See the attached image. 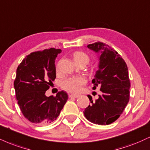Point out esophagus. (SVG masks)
Here are the masks:
<instances>
[{
    "label": "esophagus",
    "instance_id": "34e87169",
    "mask_svg": "<svg viewBox=\"0 0 150 150\" xmlns=\"http://www.w3.org/2000/svg\"><path fill=\"white\" fill-rule=\"evenodd\" d=\"M79 96H80V95H78V94H74V93H70V94H69L70 98H78Z\"/></svg>",
    "mask_w": 150,
    "mask_h": 150
}]
</instances>
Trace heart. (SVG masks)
<instances>
[{"label": "heart", "mask_w": 150, "mask_h": 150, "mask_svg": "<svg viewBox=\"0 0 150 150\" xmlns=\"http://www.w3.org/2000/svg\"><path fill=\"white\" fill-rule=\"evenodd\" d=\"M73 59L78 65H86L89 62L90 58L85 52L77 51L73 54ZM86 80L84 77L81 76H72L65 79L61 83V86L63 89L67 90L70 92H79L83 85L86 84Z\"/></svg>", "instance_id": "obj_1"}]
</instances>
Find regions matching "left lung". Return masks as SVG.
Instances as JSON below:
<instances>
[{
    "instance_id": "obj_1",
    "label": "left lung",
    "mask_w": 150,
    "mask_h": 150,
    "mask_svg": "<svg viewBox=\"0 0 150 150\" xmlns=\"http://www.w3.org/2000/svg\"><path fill=\"white\" fill-rule=\"evenodd\" d=\"M87 47L100 52L98 69L92 80L93 89L100 88L103 95L84 109V116L89 122L98 125H108L116 121L129 100L131 83L128 67L122 57L114 49L103 42L89 44Z\"/></svg>"
}]
</instances>
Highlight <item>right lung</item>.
I'll list each match as a JSON object with an SVG mask.
<instances>
[{
  "mask_svg": "<svg viewBox=\"0 0 150 150\" xmlns=\"http://www.w3.org/2000/svg\"><path fill=\"white\" fill-rule=\"evenodd\" d=\"M61 52L50 48L32 52L18 66L14 82L16 98L23 116L32 123H51L67 101L68 94L64 91L56 96H45L56 78L55 59Z\"/></svg>",
  "mask_w": 150,
  "mask_h": 150,
  "instance_id": "add662e5",
  "label": "right lung"
}]
</instances>
